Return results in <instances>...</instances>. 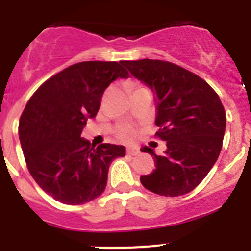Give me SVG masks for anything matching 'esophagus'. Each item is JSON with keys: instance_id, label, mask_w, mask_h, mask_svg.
Masks as SVG:
<instances>
[{"instance_id": "1", "label": "esophagus", "mask_w": 251, "mask_h": 251, "mask_svg": "<svg viewBox=\"0 0 251 251\" xmlns=\"http://www.w3.org/2000/svg\"><path fill=\"white\" fill-rule=\"evenodd\" d=\"M139 153V150L136 147H129L127 148V154H129V156H137Z\"/></svg>"}]
</instances>
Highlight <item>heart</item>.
Masks as SVG:
<instances>
[{
  "mask_svg": "<svg viewBox=\"0 0 251 251\" xmlns=\"http://www.w3.org/2000/svg\"><path fill=\"white\" fill-rule=\"evenodd\" d=\"M119 134H121V137L123 139H130L133 137V130L130 129V128H128V127H126V128H122L121 129V133H119Z\"/></svg>",
  "mask_w": 251,
  "mask_h": 251,
  "instance_id": "obj_1",
  "label": "heart"
}]
</instances>
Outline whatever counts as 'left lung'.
Listing matches in <instances>:
<instances>
[{
	"label": "left lung",
	"instance_id": "8db88e82",
	"mask_svg": "<svg viewBox=\"0 0 251 251\" xmlns=\"http://www.w3.org/2000/svg\"><path fill=\"white\" fill-rule=\"evenodd\" d=\"M156 95V133L167 150L154 158L156 170L141 176L151 192L176 197L192 191L210 172L223 147L226 114L219 95L200 76L162 60L121 61Z\"/></svg>",
	"mask_w": 251,
	"mask_h": 251
}]
</instances>
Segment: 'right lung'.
Instances as JSON below:
<instances>
[{
	"instance_id": "obj_1",
	"label": "right lung",
	"mask_w": 251,
	"mask_h": 251,
	"mask_svg": "<svg viewBox=\"0 0 251 251\" xmlns=\"http://www.w3.org/2000/svg\"><path fill=\"white\" fill-rule=\"evenodd\" d=\"M129 76L121 63L83 61L46 80L25 106L19 137L31 176L48 195L66 205H81L103 194L112 161L124 146L92 147L81 137L94 118L104 90Z\"/></svg>"
}]
</instances>
